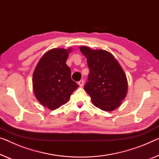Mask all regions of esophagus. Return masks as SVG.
Instances as JSON below:
<instances>
[{
    "mask_svg": "<svg viewBox=\"0 0 159 159\" xmlns=\"http://www.w3.org/2000/svg\"><path fill=\"white\" fill-rule=\"evenodd\" d=\"M78 84H79V85L80 87H83V85H84V80H80V81L79 82V83H78Z\"/></svg>",
    "mask_w": 159,
    "mask_h": 159,
    "instance_id": "1",
    "label": "esophagus"
}]
</instances>
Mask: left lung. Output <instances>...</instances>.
<instances>
[{
  "label": "left lung",
  "mask_w": 159,
  "mask_h": 159,
  "mask_svg": "<svg viewBox=\"0 0 159 159\" xmlns=\"http://www.w3.org/2000/svg\"><path fill=\"white\" fill-rule=\"evenodd\" d=\"M87 57L89 74L84 89L91 97L92 104L105 111L120 106L128 92L125 72L113 55L104 50L80 48Z\"/></svg>",
  "instance_id": "8db88e82"
}]
</instances>
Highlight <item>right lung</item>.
I'll return each mask as SVG.
<instances>
[{
	"instance_id": "obj_1",
	"label": "right lung",
	"mask_w": 159,
	"mask_h": 159,
	"mask_svg": "<svg viewBox=\"0 0 159 159\" xmlns=\"http://www.w3.org/2000/svg\"><path fill=\"white\" fill-rule=\"evenodd\" d=\"M72 48H53L43 55L33 74V89L36 99L50 110L69 101L79 87L71 79V70L66 64Z\"/></svg>"
}]
</instances>
